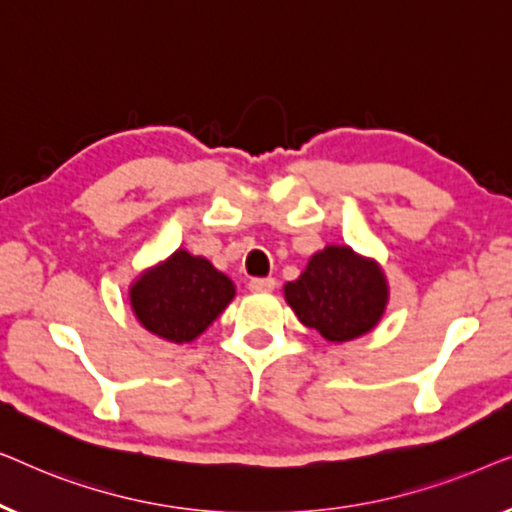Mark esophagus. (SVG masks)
<instances>
[{"instance_id":"34e87169","label":"esophagus","mask_w":512,"mask_h":512,"mask_svg":"<svg viewBox=\"0 0 512 512\" xmlns=\"http://www.w3.org/2000/svg\"><path fill=\"white\" fill-rule=\"evenodd\" d=\"M277 286V282L272 277H254L249 282V289L254 293H265V291H272Z\"/></svg>"}]
</instances>
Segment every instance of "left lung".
Returning a JSON list of instances; mask_svg holds the SVG:
<instances>
[{
	"label": "left lung",
	"instance_id": "obj_1",
	"mask_svg": "<svg viewBox=\"0 0 512 512\" xmlns=\"http://www.w3.org/2000/svg\"><path fill=\"white\" fill-rule=\"evenodd\" d=\"M284 298L300 324L328 342H347L373 331L387 310V277L373 258L349 247L328 244L317 251Z\"/></svg>",
	"mask_w": 512,
	"mask_h": 512
}]
</instances>
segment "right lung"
<instances>
[{
    "instance_id": "obj_1",
    "label": "right lung",
    "mask_w": 512,
    "mask_h": 512,
    "mask_svg": "<svg viewBox=\"0 0 512 512\" xmlns=\"http://www.w3.org/2000/svg\"><path fill=\"white\" fill-rule=\"evenodd\" d=\"M235 284L207 258L177 249L130 286V305L146 331L170 342H191L226 310Z\"/></svg>"
}]
</instances>
